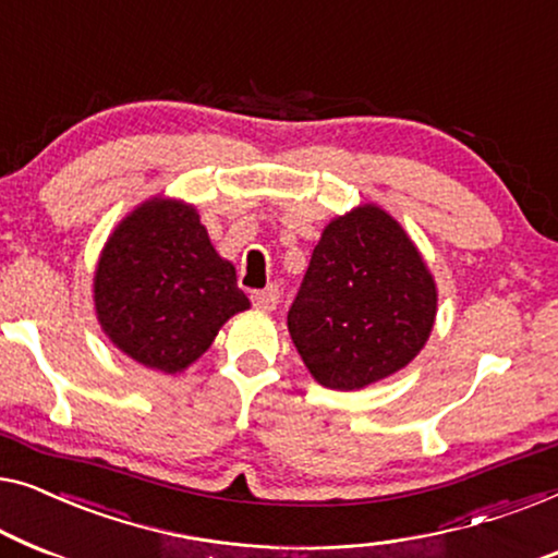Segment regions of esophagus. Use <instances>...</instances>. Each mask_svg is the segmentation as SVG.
Instances as JSON below:
<instances>
[{"label":"esophagus","instance_id":"1","mask_svg":"<svg viewBox=\"0 0 558 558\" xmlns=\"http://www.w3.org/2000/svg\"><path fill=\"white\" fill-rule=\"evenodd\" d=\"M278 298H280L278 286H268L265 290H257V293H253V305L260 311H276Z\"/></svg>","mask_w":558,"mask_h":558}]
</instances>
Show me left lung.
Wrapping results in <instances>:
<instances>
[{"label":"left lung","instance_id":"8db88e82","mask_svg":"<svg viewBox=\"0 0 558 558\" xmlns=\"http://www.w3.org/2000/svg\"><path fill=\"white\" fill-rule=\"evenodd\" d=\"M435 318L425 257L387 209L366 202L324 227L288 331L320 387L356 391L410 364Z\"/></svg>","mask_w":558,"mask_h":558}]
</instances>
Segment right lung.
<instances>
[{
	"instance_id": "obj_1",
	"label": "right lung",
	"mask_w": 558,
	"mask_h": 558,
	"mask_svg": "<svg viewBox=\"0 0 558 558\" xmlns=\"http://www.w3.org/2000/svg\"><path fill=\"white\" fill-rule=\"evenodd\" d=\"M93 303L108 341L163 374L190 368L219 328L250 308L197 207L163 194L133 207L108 234L93 272Z\"/></svg>"
}]
</instances>
